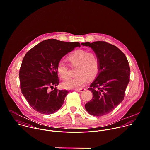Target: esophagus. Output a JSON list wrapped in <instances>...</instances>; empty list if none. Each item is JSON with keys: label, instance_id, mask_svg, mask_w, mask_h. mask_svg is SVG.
Here are the masks:
<instances>
[{"label": "esophagus", "instance_id": "esophagus-1", "mask_svg": "<svg viewBox=\"0 0 150 150\" xmlns=\"http://www.w3.org/2000/svg\"><path fill=\"white\" fill-rule=\"evenodd\" d=\"M86 88H81V89H77L76 91L79 92H84L86 91Z\"/></svg>", "mask_w": 150, "mask_h": 150}]
</instances>
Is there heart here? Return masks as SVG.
<instances>
[{
	"label": "heart",
	"instance_id": "1",
	"mask_svg": "<svg viewBox=\"0 0 150 150\" xmlns=\"http://www.w3.org/2000/svg\"><path fill=\"white\" fill-rule=\"evenodd\" d=\"M67 59L72 65H77V75L64 81L63 86L66 89L81 88L86 85L89 78H93L99 71V61L94 52H88L84 50H77L70 54ZM57 70L63 80L67 79L70 75L69 66L64 62L58 63Z\"/></svg>",
	"mask_w": 150,
	"mask_h": 150
}]
</instances>
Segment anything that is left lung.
<instances>
[{"mask_svg":"<svg viewBox=\"0 0 150 150\" xmlns=\"http://www.w3.org/2000/svg\"><path fill=\"white\" fill-rule=\"evenodd\" d=\"M81 44L91 48L99 61L98 75L88 88L93 98L85 105L86 110L93 116L106 115L124 100L130 81L128 61L118 48L107 42Z\"/></svg>","mask_w":150,"mask_h":150,"instance_id":"left-lung-1","label":"left lung"}]
</instances>
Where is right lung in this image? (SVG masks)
<instances>
[{"instance_id":"1","label":"right lung","mask_w":150,"mask_h":150,"mask_svg":"<svg viewBox=\"0 0 150 150\" xmlns=\"http://www.w3.org/2000/svg\"><path fill=\"white\" fill-rule=\"evenodd\" d=\"M79 42H65L51 39L44 40L30 49L25 55L20 70L22 93L36 111L51 114L59 110L69 91L58 90L59 80L57 67L65 55Z\"/></svg>"}]
</instances>
